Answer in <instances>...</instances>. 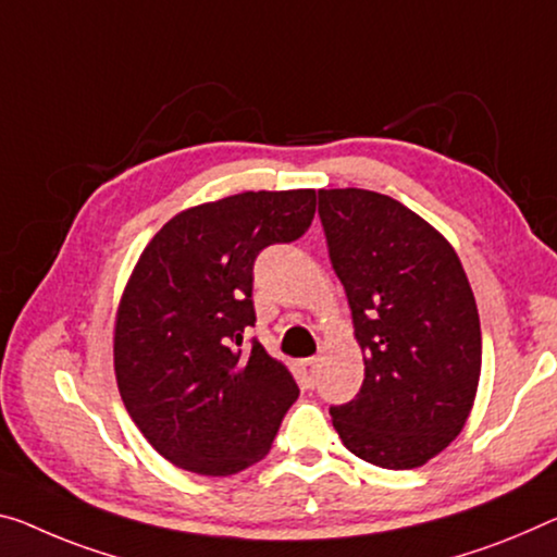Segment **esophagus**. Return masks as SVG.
<instances>
[{"label": "esophagus", "mask_w": 557, "mask_h": 557, "mask_svg": "<svg viewBox=\"0 0 557 557\" xmlns=\"http://www.w3.org/2000/svg\"><path fill=\"white\" fill-rule=\"evenodd\" d=\"M298 371H301V379H304V383L308 388L313 386V381H315V373H319V358H304L301 363H298Z\"/></svg>", "instance_id": "1"}]
</instances>
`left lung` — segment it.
Masks as SVG:
<instances>
[{"instance_id": "left-lung-1", "label": "left lung", "mask_w": 557, "mask_h": 557, "mask_svg": "<svg viewBox=\"0 0 557 557\" xmlns=\"http://www.w3.org/2000/svg\"><path fill=\"white\" fill-rule=\"evenodd\" d=\"M329 259L346 288L366 379L331 406L344 446L366 463L408 470L466 425L481 379V319L456 251L391 196L321 189Z\"/></svg>"}]
</instances>
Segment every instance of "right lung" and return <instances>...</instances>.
Instances as JSON below:
<instances>
[{"label": "right lung", "mask_w": 557, "mask_h": 557, "mask_svg": "<svg viewBox=\"0 0 557 557\" xmlns=\"http://www.w3.org/2000/svg\"><path fill=\"white\" fill-rule=\"evenodd\" d=\"M315 191H246L182 211L144 249L124 290L114 371L132 421L171 463L234 475L267 456L298 398L259 341L253 263L301 238Z\"/></svg>", "instance_id": "right-lung-1"}]
</instances>
